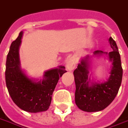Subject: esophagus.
Segmentation results:
<instances>
[{"mask_svg": "<svg viewBox=\"0 0 128 128\" xmlns=\"http://www.w3.org/2000/svg\"><path fill=\"white\" fill-rule=\"evenodd\" d=\"M76 66V63L73 58H70L68 60L67 63H66V68L68 70H72Z\"/></svg>", "mask_w": 128, "mask_h": 128, "instance_id": "obj_1", "label": "esophagus"}]
</instances>
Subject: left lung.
Masks as SVG:
<instances>
[{
	"label": "left lung",
	"mask_w": 128,
	"mask_h": 128,
	"mask_svg": "<svg viewBox=\"0 0 128 128\" xmlns=\"http://www.w3.org/2000/svg\"><path fill=\"white\" fill-rule=\"evenodd\" d=\"M108 40L112 51L108 53L102 50L93 52L94 56L108 54L109 60L112 62L110 76L106 82L95 83L91 81L89 72V55L82 59L81 63L74 71L76 83L75 102L82 110L88 112L102 110L113 101L118 93L122 80L123 70L116 42L111 37Z\"/></svg>",
	"instance_id": "8db88e82"
}]
</instances>
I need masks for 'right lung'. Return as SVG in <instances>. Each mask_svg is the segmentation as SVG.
<instances>
[{"label": "right lung", "instance_id": "obj_1", "mask_svg": "<svg viewBox=\"0 0 128 128\" xmlns=\"http://www.w3.org/2000/svg\"><path fill=\"white\" fill-rule=\"evenodd\" d=\"M23 32L10 45L6 62L5 79L8 93L16 105L28 112L46 111L49 108L52 95L65 67L50 69L44 72L42 80L37 82L27 76L21 69L19 48Z\"/></svg>", "mask_w": 128, "mask_h": 128}]
</instances>
